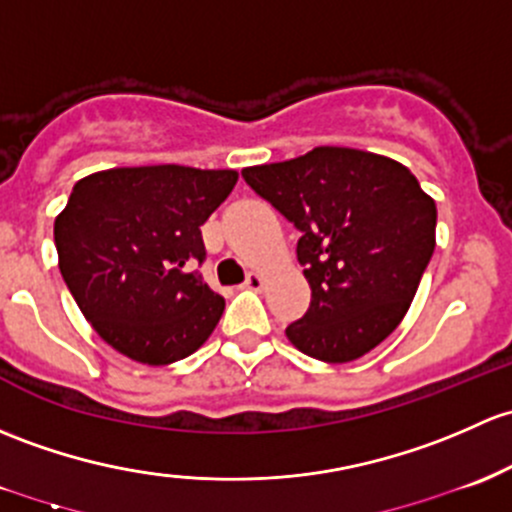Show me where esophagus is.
<instances>
[{
  "instance_id": "obj_1",
  "label": "esophagus",
  "mask_w": 512,
  "mask_h": 512,
  "mask_svg": "<svg viewBox=\"0 0 512 512\" xmlns=\"http://www.w3.org/2000/svg\"><path fill=\"white\" fill-rule=\"evenodd\" d=\"M242 287L252 289V292H260V289L265 287V277H262V274H250V277H247V282L242 284Z\"/></svg>"
}]
</instances>
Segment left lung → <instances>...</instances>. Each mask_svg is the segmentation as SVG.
Here are the masks:
<instances>
[{
  "label": "left lung",
  "instance_id": "obj_1",
  "mask_svg": "<svg viewBox=\"0 0 512 512\" xmlns=\"http://www.w3.org/2000/svg\"><path fill=\"white\" fill-rule=\"evenodd\" d=\"M242 176L301 230L311 304L284 331L289 343L324 363H351L380 346L432 260L434 198L400 161L351 147H314Z\"/></svg>",
  "mask_w": 512,
  "mask_h": 512
}]
</instances>
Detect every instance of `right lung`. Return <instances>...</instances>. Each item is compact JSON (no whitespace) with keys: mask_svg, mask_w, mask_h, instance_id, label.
I'll return each mask as SVG.
<instances>
[{"mask_svg":"<svg viewBox=\"0 0 512 512\" xmlns=\"http://www.w3.org/2000/svg\"><path fill=\"white\" fill-rule=\"evenodd\" d=\"M238 171L179 164L117 166L73 186L56 215L58 270L95 333L144 365L196 353L225 299L191 272L206 257L201 225Z\"/></svg>","mask_w":512,"mask_h":512,"instance_id":"obj_1","label":"right lung"}]
</instances>
